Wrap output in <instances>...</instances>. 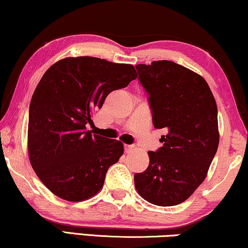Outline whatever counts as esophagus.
Here are the masks:
<instances>
[{"mask_svg": "<svg viewBox=\"0 0 248 248\" xmlns=\"http://www.w3.org/2000/svg\"><path fill=\"white\" fill-rule=\"evenodd\" d=\"M135 147H136L135 145H124V151H126L127 153H129L131 151H134Z\"/></svg>", "mask_w": 248, "mask_h": 248, "instance_id": "esophagus-1", "label": "esophagus"}]
</instances>
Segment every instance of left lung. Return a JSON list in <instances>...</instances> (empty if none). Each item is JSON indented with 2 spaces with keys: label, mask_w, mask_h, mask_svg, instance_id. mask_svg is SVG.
<instances>
[{
  "label": "left lung",
  "mask_w": 248,
  "mask_h": 248,
  "mask_svg": "<svg viewBox=\"0 0 248 248\" xmlns=\"http://www.w3.org/2000/svg\"><path fill=\"white\" fill-rule=\"evenodd\" d=\"M136 70L153 126L167 135L158 151H149L145 171L135 174V187L153 205H178L202 183L217 151V106L202 75L176 62L156 61Z\"/></svg>",
  "instance_id": "1"
}]
</instances>
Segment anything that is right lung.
I'll use <instances>...</instances> for the list:
<instances>
[{"label": "right lung", "mask_w": 248, "mask_h": 248, "mask_svg": "<svg viewBox=\"0 0 248 248\" xmlns=\"http://www.w3.org/2000/svg\"><path fill=\"white\" fill-rule=\"evenodd\" d=\"M136 78L133 65L89 56L64 58L43 74L30 105L28 155L41 182L59 198L82 202L103 187L124 144L93 135L87 124H93L109 93Z\"/></svg>", "instance_id": "1"}]
</instances>
